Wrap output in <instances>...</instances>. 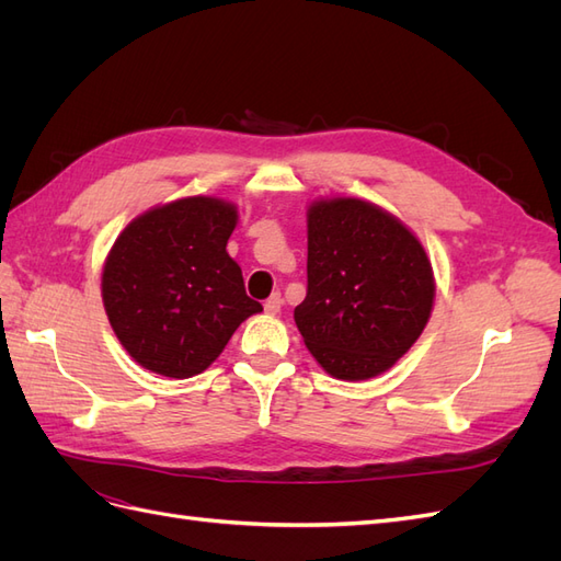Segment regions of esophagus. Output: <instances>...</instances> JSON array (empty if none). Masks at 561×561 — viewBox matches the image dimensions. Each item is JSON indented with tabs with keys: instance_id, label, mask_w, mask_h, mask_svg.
Returning <instances> with one entry per match:
<instances>
[{
	"instance_id": "esophagus-1",
	"label": "esophagus",
	"mask_w": 561,
	"mask_h": 561,
	"mask_svg": "<svg viewBox=\"0 0 561 561\" xmlns=\"http://www.w3.org/2000/svg\"><path fill=\"white\" fill-rule=\"evenodd\" d=\"M280 307H283V297H280V293H274V295H271V297L264 301V311H266V313H271V316L278 313V311H280Z\"/></svg>"
}]
</instances>
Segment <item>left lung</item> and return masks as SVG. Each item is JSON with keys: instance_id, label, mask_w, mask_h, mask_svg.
Here are the masks:
<instances>
[{"instance_id": "left-lung-1", "label": "left lung", "mask_w": 561, "mask_h": 561, "mask_svg": "<svg viewBox=\"0 0 561 561\" xmlns=\"http://www.w3.org/2000/svg\"><path fill=\"white\" fill-rule=\"evenodd\" d=\"M435 280L426 250L400 219L360 198L309 208L304 344L328 375L363 381L393 367L426 328Z\"/></svg>"}]
</instances>
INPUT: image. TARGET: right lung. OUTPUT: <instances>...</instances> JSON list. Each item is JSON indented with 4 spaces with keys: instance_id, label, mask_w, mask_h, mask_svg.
Here are the masks:
<instances>
[{
    "instance_id": "obj_1",
    "label": "right lung",
    "mask_w": 561,
    "mask_h": 561,
    "mask_svg": "<svg viewBox=\"0 0 561 561\" xmlns=\"http://www.w3.org/2000/svg\"><path fill=\"white\" fill-rule=\"evenodd\" d=\"M236 219L231 203L190 196L133 219L116 239L103 301L118 342L145 369L201 375L236 328L262 311L227 252Z\"/></svg>"
}]
</instances>
